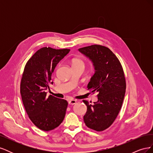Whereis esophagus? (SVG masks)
<instances>
[{
	"label": "esophagus",
	"instance_id": "obj_1",
	"mask_svg": "<svg viewBox=\"0 0 153 153\" xmlns=\"http://www.w3.org/2000/svg\"><path fill=\"white\" fill-rule=\"evenodd\" d=\"M68 103L69 105H75L76 103V101L75 100H69Z\"/></svg>",
	"mask_w": 153,
	"mask_h": 153
}]
</instances>
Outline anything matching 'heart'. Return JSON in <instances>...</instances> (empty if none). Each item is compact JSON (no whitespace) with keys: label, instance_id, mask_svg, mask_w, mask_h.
Wrapping results in <instances>:
<instances>
[{"label":"heart","instance_id":"b5f03b06","mask_svg":"<svg viewBox=\"0 0 153 153\" xmlns=\"http://www.w3.org/2000/svg\"><path fill=\"white\" fill-rule=\"evenodd\" d=\"M72 66H85V63L83 60L79 58H75L72 60Z\"/></svg>","mask_w":153,"mask_h":153}]
</instances>
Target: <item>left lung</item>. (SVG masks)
Segmentation results:
<instances>
[{
	"instance_id": "obj_1",
	"label": "left lung",
	"mask_w": 153,
	"mask_h": 153,
	"mask_svg": "<svg viewBox=\"0 0 153 153\" xmlns=\"http://www.w3.org/2000/svg\"><path fill=\"white\" fill-rule=\"evenodd\" d=\"M93 62L95 73L87 85L91 92H98L94 105L83 100L87 106L84 116L86 126L102 131L109 128L122 107L126 92V79L119 60L108 48L93 45L78 49Z\"/></svg>"
}]
</instances>
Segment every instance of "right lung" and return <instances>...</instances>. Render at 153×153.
<instances>
[{
  "instance_id": "right-lung-1",
  "label": "right lung",
  "mask_w": 153,
  "mask_h": 153,
  "mask_svg": "<svg viewBox=\"0 0 153 153\" xmlns=\"http://www.w3.org/2000/svg\"><path fill=\"white\" fill-rule=\"evenodd\" d=\"M68 48L43 47L27 62L20 83L23 104L30 121L43 131H50L63 121L68 105L65 100L47 96L52 75L59 62L69 53Z\"/></svg>"
}]
</instances>
